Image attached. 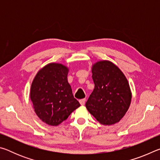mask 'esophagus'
Returning a JSON list of instances; mask_svg holds the SVG:
<instances>
[{
    "instance_id": "obj_1",
    "label": "esophagus",
    "mask_w": 160,
    "mask_h": 160,
    "mask_svg": "<svg viewBox=\"0 0 160 160\" xmlns=\"http://www.w3.org/2000/svg\"><path fill=\"white\" fill-rule=\"evenodd\" d=\"M85 101H86V99H80V104H81V105H84L85 104Z\"/></svg>"
}]
</instances>
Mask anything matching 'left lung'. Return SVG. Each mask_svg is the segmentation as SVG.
Masks as SVG:
<instances>
[{
  "mask_svg": "<svg viewBox=\"0 0 160 160\" xmlns=\"http://www.w3.org/2000/svg\"><path fill=\"white\" fill-rule=\"evenodd\" d=\"M94 88L85 106L103 125L120 121L131 102L132 93L123 72L109 61H99L92 66Z\"/></svg>",
  "mask_w": 160,
  "mask_h": 160,
  "instance_id": "1",
  "label": "left lung"
}]
</instances>
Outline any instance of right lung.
I'll return each mask as SVG.
<instances>
[{"mask_svg":"<svg viewBox=\"0 0 160 160\" xmlns=\"http://www.w3.org/2000/svg\"><path fill=\"white\" fill-rule=\"evenodd\" d=\"M68 71L61 63H48L38 71L32 82L30 99L34 112L49 126H58L80 106L68 82Z\"/></svg>","mask_w":160,"mask_h":160,"instance_id":"add662e5","label":"right lung"}]
</instances>
